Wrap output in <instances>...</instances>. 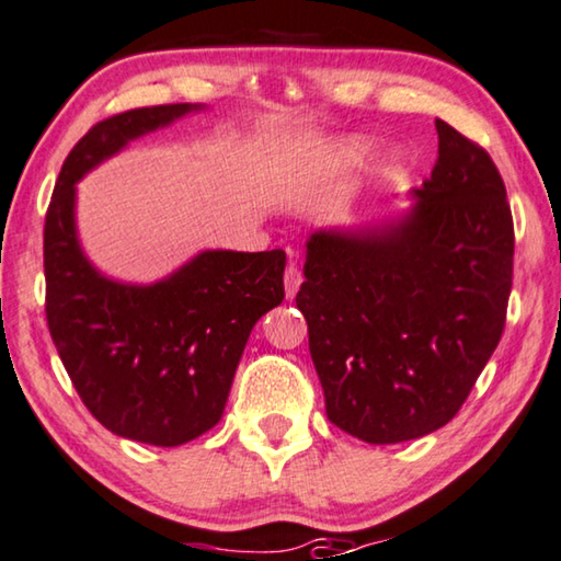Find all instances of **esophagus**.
I'll use <instances>...</instances> for the list:
<instances>
[{"label":"esophagus","mask_w":561,"mask_h":561,"mask_svg":"<svg viewBox=\"0 0 561 561\" xmlns=\"http://www.w3.org/2000/svg\"><path fill=\"white\" fill-rule=\"evenodd\" d=\"M299 284H302V274H299V266L295 262H289L287 270H284V291H287V299L297 295Z\"/></svg>","instance_id":"34e87169"}]
</instances>
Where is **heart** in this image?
Listing matches in <instances>:
<instances>
[{
  "label": "heart",
  "mask_w": 561,
  "mask_h": 561,
  "mask_svg": "<svg viewBox=\"0 0 561 561\" xmlns=\"http://www.w3.org/2000/svg\"><path fill=\"white\" fill-rule=\"evenodd\" d=\"M367 150H370V146L365 144V140H342V144H337V148L332 150V163L337 165H353L357 161H363Z\"/></svg>",
  "instance_id": "obj_1"
}]
</instances>
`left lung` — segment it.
Returning <instances> with one entry per match:
<instances>
[{
	"instance_id": "left-lung-1",
	"label": "left lung",
	"mask_w": 561,
	"mask_h": 561,
	"mask_svg": "<svg viewBox=\"0 0 561 561\" xmlns=\"http://www.w3.org/2000/svg\"><path fill=\"white\" fill-rule=\"evenodd\" d=\"M438 161L413 211L307 241L297 307L330 421L365 443L438 431L501 340L514 279L504 179L479 144L436 121Z\"/></svg>"
}]
</instances>
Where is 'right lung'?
Here are the masks:
<instances>
[{
    "label": "right lung",
    "mask_w": 561,
    "mask_h": 561,
    "mask_svg": "<svg viewBox=\"0 0 561 561\" xmlns=\"http://www.w3.org/2000/svg\"><path fill=\"white\" fill-rule=\"evenodd\" d=\"M201 105L125 111L95 123L65 158L45 216V312L75 390L115 436L181 446L221 421L259 317L284 299V256L201 252L148 287L100 274L75 233V183L100 161Z\"/></svg>",
    "instance_id": "add662e5"
}]
</instances>
